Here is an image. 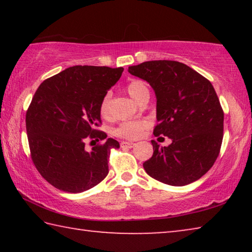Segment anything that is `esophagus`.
I'll return each instance as SVG.
<instances>
[{
  "label": "esophagus",
  "instance_id": "34e87169",
  "mask_svg": "<svg viewBox=\"0 0 252 252\" xmlns=\"http://www.w3.org/2000/svg\"><path fill=\"white\" fill-rule=\"evenodd\" d=\"M132 147H134V143L126 142V141H122L121 142V148H132Z\"/></svg>",
  "mask_w": 252,
  "mask_h": 252
}]
</instances>
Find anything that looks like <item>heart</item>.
<instances>
[{"label":"heart","instance_id":"1","mask_svg":"<svg viewBox=\"0 0 252 252\" xmlns=\"http://www.w3.org/2000/svg\"><path fill=\"white\" fill-rule=\"evenodd\" d=\"M126 91L129 93L132 99L136 102L141 101L144 96L149 94V89L147 83L142 80H132L126 84ZM110 93H105L102 97L99 105V112L102 118H106L109 116V105H110ZM148 127V122L144 120H133V121H126L119 125L116 129L113 130V134L119 136V138L127 139V140H135L141 136L143 131Z\"/></svg>","mask_w":252,"mask_h":252}]
</instances>
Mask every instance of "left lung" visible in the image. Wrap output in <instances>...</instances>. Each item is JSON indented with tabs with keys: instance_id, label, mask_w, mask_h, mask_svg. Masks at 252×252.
I'll list each match as a JSON object with an SVG mask.
<instances>
[{
	"instance_id": "left-lung-1",
	"label": "left lung",
	"mask_w": 252,
	"mask_h": 252,
	"mask_svg": "<svg viewBox=\"0 0 252 252\" xmlns=\"http://www.w3.org/2000/svg\"><path fill=\"white\" fill-rule=\"evenodd\" d=\"M157 95L153 134L172 139L168 147L152 140L153 155L143 163L151 178L170 186L189 185L206 174L220 153L223 110L210 81L181 62L157 60L129 66Z\"/></svg>"
}]
</instances>
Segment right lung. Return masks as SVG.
Returning <instances> with one entry per match:
<instances>
[{
	"mask_svg": "<svg viewBox=\"0 0 252 252\" xmlns=\"http://www.w3.org/2000/svg\"><path fill=\"white\" fill-rule=\"evenodd\" d=\"M122 72L71 66L44 80L34 93L25 116L30 152L37 171L57 189L83 192L108 176L111 150L120 144L96 129L102 123L99 105ZM89 138L99 142L91 152L84 149Z\"/></svg>",
	"mask_w": 252,
	"mask_h": 252,
	"instance_id": "add662e5",
	"label": "right lung"
}]
</instances>
